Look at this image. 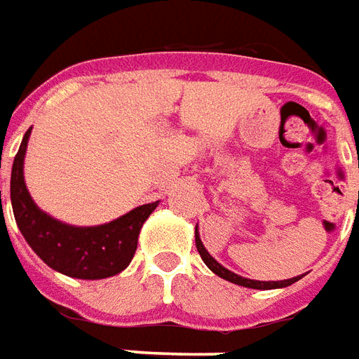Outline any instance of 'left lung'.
<instances>
[{"instance_id": "8db88e82", "label": "left lung", "mask_w": 359, "mask_h": 359, "mask_svg": "<svg viewBox=\"0 0 359 359\" xmlns=\"http://www.w3.org/2000/svg\"><path fill=\"white\" fill-rule=\"evenodd\" d=\"M195 245H197L198 255H201V258H203V262L208 266V269H212L216 276L222 277V279H226V281H229V283L241 285V287H247V289H256V290L283 289V287H289V285L297 283L298 279H302V277L306 276V273H302V276L290 277V279H283V281H256V279H248V277L237 276V273H233L231 269L224 268L216 258H212L210 252L206 250L205 245H203V241H201V237H198V226L195 227Z\"/></svg>"}]
</instances>
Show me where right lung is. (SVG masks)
Masks as SVG:
<instances>
[{
  "label": "right lung",
  "instance_id": "1",
  "mask_svg": "<svg viewBox=\"0 0 359 359\" xmlns=\"http://www.w3.org/2000/svg\"><path fill=\"white\" fill-rule=\"evenodd\" d=\"M32 128L22 137L11 170V205L20 233L36 255L55 271L74 279H104L132 262L145 219L158 206L141 205L101 226H70L34 203L25 183V154Z\"/></svg>",
  "mask_w": 359,
  "mask_h": 359
}]
</instances>
